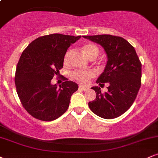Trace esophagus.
Instances as JSON below:
<instances>
[{
  "mask_svg": "<svg viewBox=\"0 0 158 158\" xmlns=\"http://www.w3.org/2000/svg\"><path fill=\"white\" fill-rule=\"evenodd\" d=\"M79 89H81L82 90H88V87L83 86V85H79Z\"/></svg>",
  "mask_w": 158,
  "mask_h": 158,
  "instance_id": "obj_1",
  "label": "esophagus"
}]
</instances>
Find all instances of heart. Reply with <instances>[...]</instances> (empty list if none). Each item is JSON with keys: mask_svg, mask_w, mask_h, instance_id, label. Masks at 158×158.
Masks as SVG:
<instances>
[{"mask_svg": "<svg viewBox=\"0 0 158 158\" xmlns=\"http://www.w3.org/2000/svg\"><path fill=\"white\" fill-rule=\"evenodd\" d=\"M82 50L85 55L88 56L89 59H92L94 57H97L99 54V49L96 45L93 44H86L83 46ZM67 61V55L64 57V61ZM95 76V73L93 70H79L76 71L73 73V77L77 79L78 81L82 84H87L89 81L90 78Z\"/></svg>", "mask_w": 158, "mask_h": 158, "instance_id": "b5f03b06", "label": "heart"}]
</instances>
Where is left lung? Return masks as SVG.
Segmentation results:
<instances>
[{"instance_id": "left-lung-1", "label": "left lung", "mask_w": 158, "mask_h": 158, "mask_svg": "<svg viewBox=\"0 0 158 158\" xmlns=\"http://www.w3.org/2000/svg\"><path fill=\"white\" fill-rule=\"evenodd\" d=\"M100 44L107 55L104 71L96 82L99 85L109 83L108 91L102 94L98 86L92 87L97 97L88 102L90 109L104 119H114L122 115L135 102L141 85L142 64L135 48L126 39L111 35H85Z\"/></svg>"}]
</instances>
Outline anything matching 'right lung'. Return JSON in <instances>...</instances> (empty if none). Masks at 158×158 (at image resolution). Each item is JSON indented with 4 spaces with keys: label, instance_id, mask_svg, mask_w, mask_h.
Masks as SVG:
<instances>
[{
    "label": "right lung",
    "instance_id": "add662e5",
    "mask_svg": "<svg viewBox=\"0 0 158 158\" xmlns=\"http://www.w3.org/2000/svg\"><path fill=\"white\" fill-rule=\"evenodd\" d=\"M80 38L50 34L34 40L23 51L16 68L15 83L21 104L35 118L52 121L68 110L70 97L79 86L64 77V81L58 88L51 84V79L63 68L69 47Z\"/></svg>",
    "mask_w": 158,
    "mask_h": 158
}]
</instances>
